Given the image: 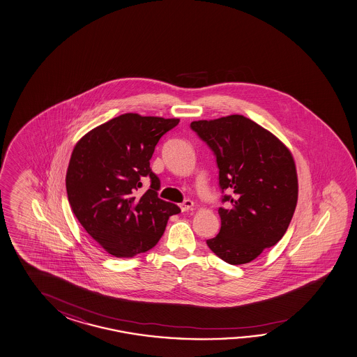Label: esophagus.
Returning a JSON list of instances; mask_svg holds the SVG:
<instances>
[{
    "label": "esophagus",
    "mask_w": 357,
    "mask_h": 357,
    "mask_svg": "<svg viewBox=\"0 0 357 357\" xmlns=\"http://www.w3.org/2000/svg\"><path fill=\"white\" fill-rule=\"evenodd\" d=\"M193 206H195V202H193V201H190V199H185V201L181 204V209H182V212H187L189 209H192Z\"/></svg>",
    "instance_id": "obj_1"
}]
</instances>
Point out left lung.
Masks as SVG:
<instances>
[{
  "label": "left lung",
  "mask_w": 357,
  "mask_h": 357,
  "mask_svg": "<svg viewBox=\"0 0 357 357\" xmlns=\"http://www.w3.org/2000/svg\"><path fill=\"white\" fill-rule=\"evenodd\" d=\"M215 153L229 208L218 209L221 229L207 240L223 261L255 260L287 232L298 202L296 162L275 135L243 114L190 123Z\"/></svg>",
  "instance_id": "left-lung-1"
}]
</instances>
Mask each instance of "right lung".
I'll return each instance as SVG.
<instances>
[{"label": "right lung", "instance_id": "obj_1", "mask_svg": "<svg viewBox=\"0 0 357 357\" xmlns=\"http://www.w3.org/2000/svg\"><path fill=\"white\" fill-rule=\"evenodd\" d=\"M179 119L123 114L91 130L75 144L66 175L77 220L108 254L132 257L154 248L170 215L181 212L158 197L160 181L150 159L162 135ZM144 176L152 185L135 190Z\"/></svg>", "mask_w": 357, "mask_h": 357}]
</instances>
